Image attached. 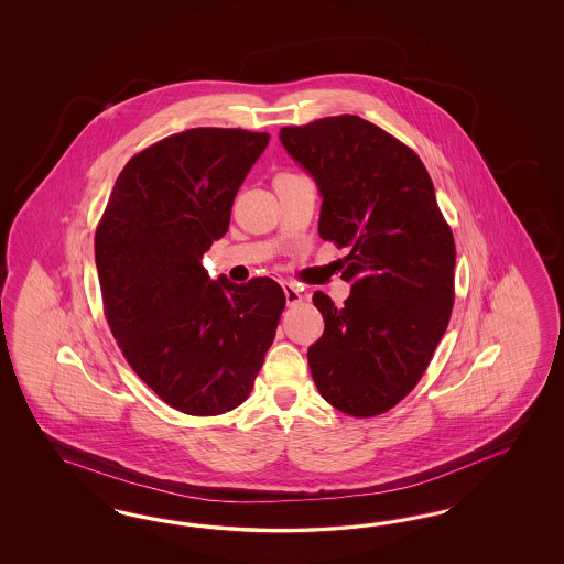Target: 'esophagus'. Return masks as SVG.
<instances>
[{
    "mask_svg": "<svg viewBox=\"0 0 564 564\" xmlns=\"http://www.w3.org/2000/svg\"><path fill=\"white\" fill-rule=\"evenodd\" d=\"M283 291H285V302H288V306L302 304V291H300V288H295L293 283H283Z\"/></svg>",
    "mask_w": 564,
    "mask_h": 564,
    "instance_id": "34e87169",
    "label": "esophagus"
}]
</instances>
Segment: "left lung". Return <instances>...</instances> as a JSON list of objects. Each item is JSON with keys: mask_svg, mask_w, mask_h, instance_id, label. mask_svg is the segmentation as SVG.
Listing matches in <instances>:
<instances>
[{"mask_svg": "<svg viewBox=\"0 0 564 564\" xmlns=\"http://www.w3.org/2000/svg\"><path fill=\"white\" fill-rule=\"evenodd\" d=\"M323 198L318 234L347 248L343 306L312 302L325 333L307 347L318 393L354 417L397 405L424 375L451 318L455 239L420 156L358 116L279 132Z\"/></svg>", "mask_w": 564, "mask_h": 564, "instance_id": "8db88e82", "label": "left lung"}]
</instances>
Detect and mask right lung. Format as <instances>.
Wrapping results in <instances>:
<instances>
[{"instance_id":"add662e5","label":"right lung","mask_w":564,"mask_h":564,"mask_svg":"<svg viewBox=\"0 0 564 564\" xmlns=\"http://www.w3.org/2000/svg\"><path fill=\"white\" fill-rule=\"evenodd\" d=\"M269 134L194 128L132 156L95 234L105 316L121 354L167 405L236 410L252 391L285 307L269 276L210 279L203 254Z\"/></svg>"}]
</instances>
